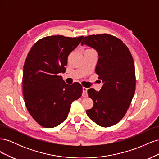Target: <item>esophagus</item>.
<instances>
[{"label": "esophagus", "instance_id": "34e87169", "mask_svg": "<svg viewBox=\"0 0 159 159\" xmlns=\"http://www.w3.org/2000/svg\"><path fill=\"white\" fill-rule=\"evenodd\" d=\"M82 89H83L82 96H83V97H87V96H88V88L83 87Z\"/></svg>", "mask_w": 159, "mask_h": 159}]
</instances>
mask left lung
Instances as JSON below:
<instances>
[{
    "instance_id": "obj_1",
    "label": "left lung",
    "mask_w": 159,
    "mask_h": 159,
    "mask_svg": "<svg viewBox=\"0 0 159 159\" xmlns=\"http://www.w3.org/2000/svg\"><path fill=\"white\" fill-rule=\"evenodd\" d=\"M81 44L98 52L95 73L103 84L99 91L93 88L88 90L93 106L86 113L98 125L113 126L125 116L135 91V70L132 55L121 40L107 34L85 36Z\"/></svg>"
}]
</instances>
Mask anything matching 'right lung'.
<instances>
[{
	"mask_svg": "<svg viewBox=\"0 0 159 159\" xmlns=\"http://www.w3.org/2000/svg\"><path fill=\"white\" fill-rule=\"evenodd\" d=\"M83 38L44 37L33 45L26 57L22 76L24 98L28 112L42 127L52 128L64 121L71 103L81 97V84H67L60 74L66 71L69 54Z\"/></svg>",
	"mask_w": 159,
	"mask_h": 159,
	"instance_id": "1",
	"label": "right lung"
}]
</instances>
